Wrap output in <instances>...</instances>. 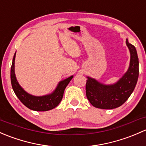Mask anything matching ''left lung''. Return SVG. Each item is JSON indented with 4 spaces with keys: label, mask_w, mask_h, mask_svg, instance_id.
Instances as JSON below:
<instances>
[{
    "label": "left lung",
    "mask_w": 146,
    "mask_h": 146,
    "mask_svg": "<svg viewBox=\"0 0 146 146\" xmlns=\"http://www.w3.org/2000/svg\"><path fill=\"white\" fill-rule=\"evenodd\" d=\"M126 44L130 51V64L127 71L116 83L104 85L95 79L87 77L86 96L92 106L103 110L120 107L133 92L138 81L139 68L136 48L126 39Z\"/></svg>",
    "instance_id": "left-lung-1"
}]
</instances>
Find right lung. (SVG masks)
I'll list each match as a JSON object with an SVG mask.
<instances>
[{
    "instance_id": "1",
    "label": "right lung",
    "mask_w": 146,
    "mask_h": 146,
    "mask_svg": "<svg viewBox=\"0 0 146 146\" xmlns=\"http://www.w3.org/2000/svg\"><path fill=\"white\" fill-rule=\"evenodd\" d=\"M15 54L16 52L15 53L13 63H12L11 70H10V79H11L12 87L16 96L25 106L34 111H48L57 107L62 100L66 86L73 78V76H70L68 78L58 82L56 89L51 94L44 95V96H34L27 93L17 82L15 73Z\"/></svg>"
}]
</instances>
